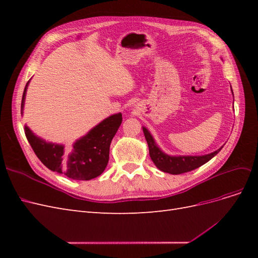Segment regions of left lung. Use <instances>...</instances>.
Returning a JSON list of instances; mask_svg holds the SVG:
<instances>
[{
	"instance_id": "obj_1",
	"label": "left lung",
	"mask_w": 258,
	"mask_h": 258,
	"mask_svg": "<svg viewBox=\"0 0 258 258\" xmlns=\"http://www.w3.org/2000/svg\"><path fill=\"white\" fill-rule=\"evenodd\" d=\"M143 132L146 139V142L148 144L150 156L156 167L163 171V172L171 174H182L201 167L210 159H212L223 148L222 146L220 150L205 156H177V157H173V156L166 155L159 150L158 146L155 144L153 137L151 136L150 132L147 131L146 128H143Z\"/></svg>"
}]
</instances>
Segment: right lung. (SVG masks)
<instances>
[{"mask_svg":"<svg viewBox=\"0 0 258 258\" xmlns=\"http://www.w3.org/2000/svg\"><path fill=\"white\" fill-rule=\"evenodd\" d=\"M28 84L23 91V107ZM122 120L121 114H115L100 122L87 136L73 146L72 151H64L62 145L47 143L35 137L26 127V137L37 158L51 171L63 173L70 178L88 181L103 172L110 156V145Z\"/></svg>","mask_w":258,"mask_h":258,"instance_id":"right-lung-1","label":"right lung"}]
</instances>
